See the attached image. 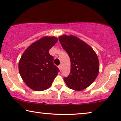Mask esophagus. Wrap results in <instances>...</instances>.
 <instances>
[{"instance_id":"esophagus-1","label":"esophagus","mask_w":121,"mask_h":121,"mask_svg":"<svg viewBox=\"0 0 121 121\" xmlns=\"http://www.w3.org/2000/svg\"><path fill=\"white\" fill-rule=\"evenodd\" d=\"M58 68H59V70H60V71H61V70H62V65H59L58 66Z\"/></svg>"}]
</instances>
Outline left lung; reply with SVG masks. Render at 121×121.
<instances>
[{
  "label": "left lung",
  "mask_w": 121,
  "mask_h": 121,
  "mask_svg": "<svg viewBox=\"0 0 121 121\" xmlns=\"http://www.w3.org/2000/svg\"><path fill=\"white\" fill-rule=\"evenodd\" d=\"M59 40L71 62L69 75L64 77L66 85L77 91L88 88L99 72V62L95 52L88 44L72 35L59 36Z\"/></svg>",
  "instance_id": "1"
}]
</instances>
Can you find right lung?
I'll return each mask as SVG.
<instances>
[{"mask_svg": "<svg viewBox=\"0 0 121 121\" xmlns=\"http://www.w3.org/2000/svg\"><path fill=\"white\" fill-rule=\"evenodd\" d=\"M58 39L44 37L27 48L19 62V71L22 79L30 88L41 91L49 88L59 71L53 64V57L49 50Z\"/></svg>", "mask_w": 121, "mask_h": 121, "instance_id": "obj_1", "label": "right lung"}]
</instances>
